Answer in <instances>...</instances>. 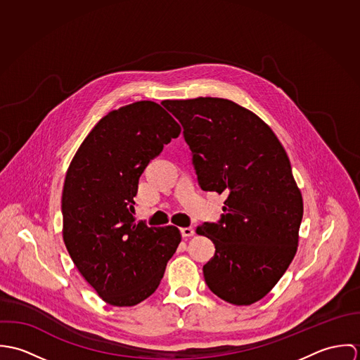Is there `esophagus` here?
<instances>
[{"label":"esophagus","mask_w":360,"mask_h":360,"mask_svg":"<svg viewBox=\"0 0 360 360\" xmlns=\"http://www.w3.org/2000/svg\"><path fill=\"white\" fill-rule=\"evenodd\" d=\"M195 234L194 227H181V236L183 237H193Z\"/></svg>","instance_id":"1"}]
</instances>
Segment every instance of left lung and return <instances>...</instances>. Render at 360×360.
Instances as JSON below:
<instances>
[{"instance_id":"obj_1","label":"left lung","mask_w":360,"mask_h":360,"mask_svg":"<svg viewBox=\"0 0 360 360\" xmlns=\"http://www.w3.org/2000/svg\"><path fill=\"white\" fill-rule=\"evenodd\" d=\"M162 105L184 129L201 188L227 195L220 221L197 227L216 248L204 266L206 284L229 304H255L298 250L304 201L287 153L257 115L230 100Z\"/></svg>"}]
</instances>
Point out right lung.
Masks as SVG:
<instances>
[{"instance_id":"1","label":"right lung","mask_w":360,"mask_h":360,"mask_svg":"<svg viewBox=\"0 0 360 360\" xmlns=\"http://www.w3.org/2000/svg\"><path fill=\"white\" fill-rule=\"evenodd\" d=\"M179 123L153 101L109 112L73 156L62 191V237L84 280L106 304L134 307L158 288L181 234L133 217L139 179Z\"/></svg>"}]
</instances>
